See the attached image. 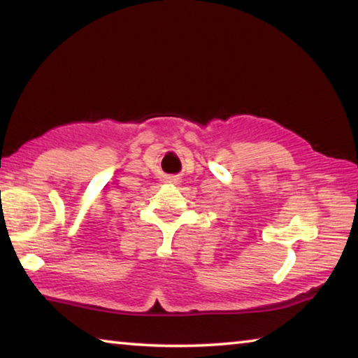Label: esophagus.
I'll use <instances>...</instances> for the list:
<instances>
[{
  "label": "esophagus",
  "mask_w": 358,
  "mask_h": 358,
  "mask_svg": "<svg viewBox=\"0 0 358 358\" xmlns=\"http://www.w3.org/2000/svg\"><path fill=\"white\" fill-rule=\"evenodd\" d=\"M177 181H178V178H175V177H169L167 183H177Z\"/></svg>",
  "instance_id": "34e87169"
}]
</instances>
